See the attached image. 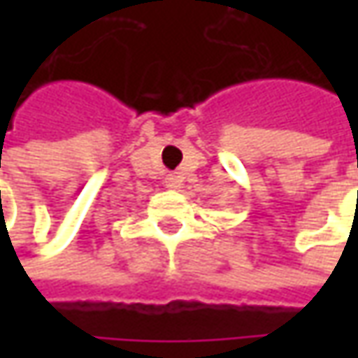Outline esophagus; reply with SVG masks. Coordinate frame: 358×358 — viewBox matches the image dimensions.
<instances>
[{"label": "esophagus", "mask_w": 358, "mask_h": 358, "mask_svg": "<svg viewBox=\"0 0 358 358\" xmlns=\"http://www.w3.org/2000/svg\"><path fill=\"white\" fill-rule=\"evenodd\" d=\"M179 183H181V181H179L177 175H167V177H165V187H167V189H177Z\"/></svg>", "instance_id": "obj_1"}]
</instances>
